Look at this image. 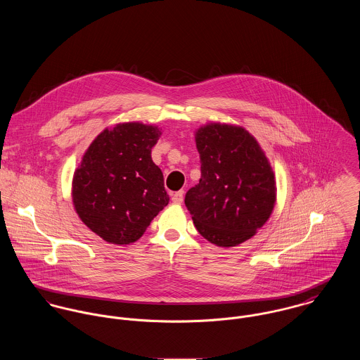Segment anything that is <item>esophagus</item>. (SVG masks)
<instances>
[{
    "label": "esophagus",
    "instance_id": "1",
    "mask_svg": "<svg viewBox=\"0 0 360 360\" xmlns=\"http://www.w3.org/2000/svg\"><path fill=\"white\" fill-rule=\"evenodd\" d=\"M172 202L175 204H181L184 201V191H179V192H175L172 196H171Z\"/></svg>",
    "mask_w": 360,
    "mask_h": 360
}]
</instances>
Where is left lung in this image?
<instances>
[{"instance_id":"left-lung-1","label":"left lung","mask_w":360,"mask_h":360,"mask_svg":"<svg viewBox=\"0 0 360 360\" xmlns=\"http://www.w3.org/2000/svg\"><path fill=\"white\" fill-rule=\"evenodd\" d=\"M201 161L199 184L185 204L200 235L218 247L251 239L276 202L271 162L243 127L208 122L195 134Z\"/></svg>"}]
</instances>
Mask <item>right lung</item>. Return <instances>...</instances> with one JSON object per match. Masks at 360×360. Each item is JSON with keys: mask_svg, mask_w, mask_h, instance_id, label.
<instances>
[{"mask_svg": "<svg viewBox=\"0 0 360 360\" xmlns=\"http://www.w3.org/2000/svg\"><path fill=\"white\" fill-rule=\"evenodd\" d=\"M161 131L138 121L105 128L88 146L75 171L72 198L81 221L117 245L141 239L168 204L152 148Z\"/></svg>", "mask_w": 360, "mask_h": 360, "instance_id": "1", "label": "right lung"}]
</instances>
